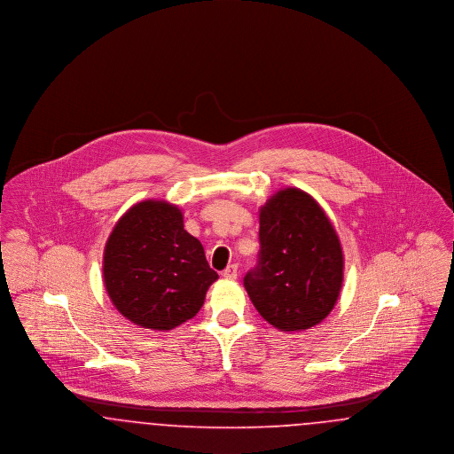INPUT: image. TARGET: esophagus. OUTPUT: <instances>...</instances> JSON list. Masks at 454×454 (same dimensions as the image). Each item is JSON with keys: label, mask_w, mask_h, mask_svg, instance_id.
<instances>
[{"label": "esophagus", "mask_w": 454, "mask_h": 454, "mask_svg": "<svg viewBox=\"0 0 454 454\" xmlns=\"http://www.w3.org/2000/svg\"><path fill=\"white\" fill-rule=\"evenodd\" d=\"M238 276V265L237 263H231L228 265L224 270H223V278L224 279H237Z\"/></svg>", "instance_id": "esophagus-1"}]
</instances>
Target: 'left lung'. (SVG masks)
<instances>
[{"mask_svg":"<svg viewBox=\"0 0 454 454\" xmlns=\"http://www.w3.org/2000/svg\"><path fill=\"white\" fill-rule=\"evenodd\" d=\"M257 265L243 286L265 322L281 332L320 324L344 281L340 239L320 204L294 187L260 207Z\"/></svg>","mask_w":454,"mask_h":454,"instance_id":"1","label":"left lung"}]
</instances>
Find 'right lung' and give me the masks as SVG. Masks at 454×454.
I'll return each instance as SVG.
<instances>
[{
  "instance_id": "right-lung-1",
  "label": "right lung",
  "mask_w": 454,
  "mask_h": 454,
  "mask_svg": "<svg viewBox=\"0 0 454 454\" xmlns=\"http://www.w3.org/2000/svg\"><path fill=\"white\" fill-rule=\"evenodd\" d=\"M217 274L184 215L167 200L137 202L114 226L104 250V282L132 324L172 330L194 318Z\"/></svg>"
}]
</instances>
